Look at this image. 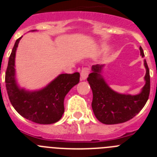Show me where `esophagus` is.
Masks as SVG:
<instances>
[{
	"label": "esophagus",
	"mask_w": 157,
	"mask_h": 157,
	"mask_svg": "<svg viewBox=\"0 0 157 157\" xmlns=\"http://www.w3.org/2000/svg\"><path fill=\"white\" fill-rule=\"evenodd\" d=\"M90 73V69L88 67H83L81 71L80 75H81V80H85Z\"/></svg>",
	"instance_id": "esophagus-1"
}]
</instances>
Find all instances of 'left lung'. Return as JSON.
I'll return each mask as SVG.
<instances>
[{"instance_id":"obj_1","label":"left lung","mask_w":157,"mask_h":157,"mask_svg":"<svg viewBox=\"0 0 157 157\" xmlns=\"http://www.w3.org/2000/svg\"><path fill=\"white\" fill-rule=\"evenodd\" d=\"M143 57V49L140 47ZM146 74L145 85L141 92L137 95L121 94L115 92L108 86L101 72L104 65L92 66V73L89 75L87 81L92 89V109L96 118L105 124H117L131 120L143 109L149 99L150 92V75L149 67L144 61Z\"/></svg>"}]
</instances>
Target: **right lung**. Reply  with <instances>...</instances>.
Segmentation results:
<instances>
[{
	"label": "right lung",
	"instance_id": "right-lung-1",
	"mask_svg": "<svg viewBox=\"0 0 157 157\" xmlns=\"http://www.w3.org/2000/svg\"><path fill=\"white\" fill-rule=\"evenodd\" d=\"M21 37L18 38L14 45L5 73L8 98L16 112L27 120L39 124L56 123L64 112L65 96L72 87L79 82V73L59 75L40 90L30 92L20 89L15 77V58Z\"/></svg>",
	"mask_w": 157,
	"mask_h": 157
}]
</instances>
